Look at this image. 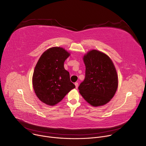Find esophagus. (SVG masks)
<instances>
[{"label":"esophagus","mask_w":146,"mask_h":146,"mask_svg":"<svg viewBox=\"0 0 146 146\" xmlns=\"http://www.w3.org/2000/svg\"><path fill=\"white\" fill-rule=\"evenodd\" d=\"M75 86H76V88H78V82H75Z\"/></svg>","instance_id":"1"}]
</instances>
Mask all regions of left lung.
Returning a JSON list of instances; mask_svg holds the SVG:
<instances>
[{"label": "left lung", "instance_id": "1", "mask_svg": "<svg viewBox=\"0 0 146 146\" xmlns=\"http://www.w3.org/2000/svg\"><path fill=\"white\" fill-rule=\"evenodd\" d=\"M86 77L78 87L79 92L94 107L108 103L118 88V75L113 61L106 54L96 50L83 56Z\"/></svg>", "mask_w": 146, "mask_h": 146}]
</instances>
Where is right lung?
Wrapping results in <instances>:
<instances>
[{
	"label": "right lung",
	"instance_id": "add662e5",
	"mask_svg": "<svg viewBox=\"0 0 146 146\" xmlns=\"http://www.w3.org/2000/svg\"><path fill=\"white\" fill-rule=\"evenodd\" d=\"M69 56L64 48L54 47L44 51L37 62L33 87L37 98L47 105H56L76 87L64 68V62Z\"/></svg>",
	"mask_w": 146,
	"mask_h": 146
}]
</instances>
